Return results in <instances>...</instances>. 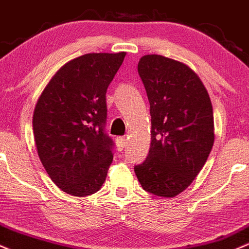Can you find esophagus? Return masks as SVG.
I'll return each instance as SVG.
<instances>
[{"instance_id": "1", "label": "esophagus", "mask_w": 249, "mask_h": 249, "mask_svg": "<svg viewBox=\"0 0 249 249\" xmlns=\"http://www.w3.org/2000/svg\"><path fill=\"white\" fill-rule=\"evenodd\" d=\"M116 146H117V149H119V150L124 149V148L125 147V138H124V136H119V138H116Z\"/></svg>"}]
</instances>
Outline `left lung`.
<instances>
[{
    "mask_svg": "<svg viewBox=\"0 0 249 249\" xmlns=\"http://www.w3.org/2000/svg\"><path fill=\"white\" fill-rule=\"evenodd\" d=\"M138 71L150 105L152 141L134 170L144 191L174 197L191 186L213 148V107L196 72L180 61L144 55Z\"/></svg>",
    "mask_w": 249,
    "mask_h": 249,
    "instance_id": "obj_1",
    "label": "left lung"
}]
</instances>
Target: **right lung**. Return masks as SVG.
Masks as SVG:
<instances>
[{"label":"right lung","instance_id":"add662e5","mask_svg":"<svg viewBox=\"0 0 249 249\" xmlns=\"http://www.w3.org/2000/svg\"><path fill=\"white\" fill-rule=\"evenodd\" d=\"M125 53H91L55 72L35 106L33 130L38 158L53 182L72 196L96 193L113 161L103 130L106 93Z\"/></svg>","mask_w":249,"mask_h":249}]
</instances>
